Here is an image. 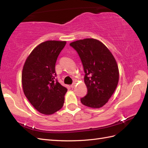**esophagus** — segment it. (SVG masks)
<instances>
[{
  "instance_id": "obj_1",
  "label": "esophagus",
  "mask_w": 148,
  "mask_h": 148,
  "mask_svg": "<svg viewBox=\"0 0 148 148\" xmlns=\"http://www.w3.org/2000/svg\"><path fill=\"white\" fill-rule=\"evenodd\" d=\"M75 85H76V83H73V84H72L71 85V87L72 88H74L75 87Z\"/></svg>"
}]
</instances>
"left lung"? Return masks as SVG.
Returning <instances> with one entry per match:
<instances>
[{"mask_svg":"<svg viewBox=\"0 0 148 148\" xmlns=\"http://www.w3.org/2000/svg\"><path fill=\"white\" fill-rule=\"evenodd\" d=\"M77 52L83 65L86 96L81 99L83 105L100 108L108 102L117 87L119 70L109 49L99 40L81 39L70 44Z\"/></svg>","mask_w":148,"mask_h":148,"instance_id":"8db88e82","label":"left lung"}]
</instances>
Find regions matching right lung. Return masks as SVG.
I'll list each match as a JSON object with an SVG mask.
<instances>
[{
  "instance_id": "1",
  "label": "right lung",
  "mask_w": 148,
  "mask_h": 148,
  "mask_svg": "<svg viewBox=\"0 0 148 148\" xmlns=\"http://www.w3.org/2000/svg\"><path fill=\"white\" fill-rule=\"evenodd\" d=\"M66 41L47 40L28 56L21 74L25 95L34 108L44 114L59 111L67 89L55 79V64Z\"/></svg>"
}]
</instances>
